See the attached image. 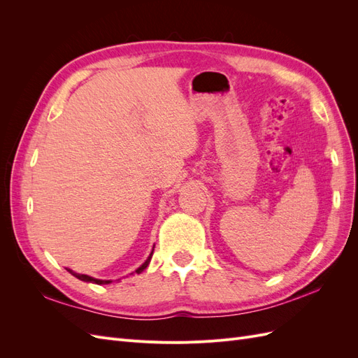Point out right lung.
I'll use <instances>...</instances> for the list:
<instances>
[{
	"instance_id": "add662e5",
	"label": "right lung",
	"mask_w": 358,
	"mask_h": 358,
	"mask_svg": "<svg viewBox=\"0 0 358 358\" xmlns=\"http://www.w3.org/2000/svg\"><path fill=\"white\" fill-rule=\"evenodd\" d=\"M152 254H154V249H152V252H150V255L148 257V259L146 262L140 266L137 270H136V273H142L143 270L149 266V263H150V258H152ZM69 272L73 275V276H76L78 279H80V280H85V282H92V284H99V285H101V284H110L112 280H101V279H95V278H91V276H88V275H80V273H76V272H73V270H70V268H67Z\"/></svg>"
}]
</instances>
